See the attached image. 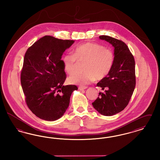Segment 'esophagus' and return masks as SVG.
I'll list each match as a JSON object with an SVG mask.
<instances>
[{"instance_id": "34e87169", "label": "esophagus", "mask_w": 160, "mask_h": 160, "mask_svg": "<svg viewBox=\"0 0 160 160\" xmlns=\"http://www.w3.org/2000/svg\"><path fill=\"white\" fill-rule=\"evenodd\" d=\"M87 89V87H86V86H79V87H78V89H79L80 91H83V90H84V89Z\"/></svg>"}]
</instances>
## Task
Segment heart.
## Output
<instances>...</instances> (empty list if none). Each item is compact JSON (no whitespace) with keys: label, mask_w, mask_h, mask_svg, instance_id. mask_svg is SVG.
I'll use <instances>...</instances> for the list:
<instances>
[{"label":"heart","mask_w":160,"mask_h":160,"mask_svg":"<svg viewBox=\"0 0 160 160\" xmlns=\"http://www.w3.org/2000/svg\"><path fill=\"white\" fill-rule=\"evenodd\" d=\"M78 62H84L83 73H76L68 78L70 84L84 86L91 83L96 78H104L109 73L114 62L113 52L104 46L92 42H86L77 46L73 54L67 53L62 58L65 71L72 74L76 71Z\"/></svg>","instance_id":"obj_1"}]
</instances>
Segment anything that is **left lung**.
Returning <instances> with one entry per match:
<instances>
[{
  "label": "left lung",
  "mask_w": 160,
  "mask_h": 160,
  "mask_svg": "<svg viewBox=\"0 0 160 160\" xmlns=\"http://www.w3.org/2000/svg\"><path fill=\"white\" fill-rule=\"evenodd\" d=\"M114 47V62L109 73L97 83L103 92L92 106L100 114L112 116L128 104L136 86L135 61L128 46L123 41L106 35L99 37Z\"/></svg>",
  "instance_id": "1"
}]
</instances>
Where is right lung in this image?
Instances as JSON below:
<instances>
[{"mask_svg":"<svg viewBox=\"0 0 160 160\" xmlns=\"http://www.w3.org/2000/svg\"><path fill=\"white\" fill-rule=\"evenodd\" d=\"M74 40L46 35L26 51L21 72V84L27 106L39 118L54 121L61 118L78 88L63 84L66 79L62 56Z\"/></svg>","mask_w":160,"mask_h":160,"instance_id":"right-lung-1","label":"right lung"}]
</instances>
